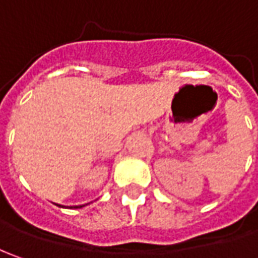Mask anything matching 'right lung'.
<instances>
[{"instance_id": "add662e5", "label": "right lung", "mask_w": 258, "mask_h": 258, "mask_svg": "<svg viewBox=\"0 0 258 258\" xmlns=\"http://www.w3.org/2000/svg\"><path fill=\"white\" fill-rule=\"evenodd\" d=\"M75 208H77V207H75ZM80 208H82V205H80Z\"/></svg>"}]
</instances>
